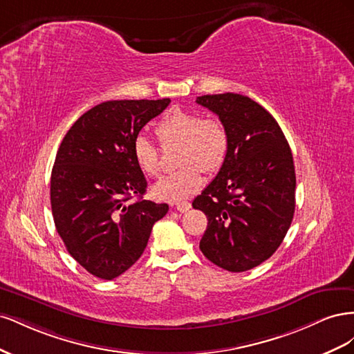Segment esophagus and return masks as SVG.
<instances>
[{"instance_id":"esophagus-1","label":"esophagus","mask_w":354,"mask_h":354,"mask_svg":"<svg viewBox=\"0 0 354 354\" xmlns=\"http://www.w3.org/2000/svg\"><path fill=\"white\" fill-rule=\"evenodd\" d=\"M174 207H176V209L180 211V212H186V211H189V208H190L192 205H190V202H187V201H178V202L174 203Z\"/></svg>"}]
</instances>
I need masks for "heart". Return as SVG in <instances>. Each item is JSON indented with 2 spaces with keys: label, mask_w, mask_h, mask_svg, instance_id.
Listing matches in <instances>:
<instances>
[{
  "label": "heart",
  "mask_w": 354,
  "mask_h": 354,
  "mask_svg": "<svg viewBox=\"0 0 354 354\" xmlns=\"http://www.w3.org/2000/svg\"><path fill=\"white\" fill-rule=\"evenodd\" d=\"M155 133L164 146L180 145L176 173L160 178L153 194L162 199H181L201 187L202 171L216 173L229 152V133L220 121L203 118L198 112L173 109L156 124ZM133 158L138 169L147 177H156L160 171L158 149L145 136L133 142Z\"/></svg>",
  "instance_id": "1"
}]
</instances>
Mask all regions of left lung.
I'll use <instances>...</instances> for the list:
<instances>
[{
	"mask_svg": "<svg viewBox=\"0 0 354 354\" xmlns=\"http://www.w3.org/2000/svg\"><path fill=\"white\" fill-rule=\"evenodd\" d=\"M229 133L218 174L192 205L205 212L202 254L229 272L254 269L279 248L295 209V168L279 124L242 94L201 95Z\"/></svg>",
	"mask_w": 354,
	"mask_h": 354,
	"instance_id": "left-lung-1",
	"label": "left lung"
}]
</instances>
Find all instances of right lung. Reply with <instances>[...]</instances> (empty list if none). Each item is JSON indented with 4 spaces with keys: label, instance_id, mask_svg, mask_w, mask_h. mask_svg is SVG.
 Returning <instances> with one entry per match:
<instances>
[{
    "label": "right lung",
    "instance_id": "obj_1",
    "mask_svg": "<svg viewBox=\"0 0 354 354\" xmlns=\"http://www.w3.org/2000/svg\"><path fill=\"white\" fill-rule=\"evenodd\" d=\"M162 100H111L80 116L63 137L51 171L50 199L57 233L85 270L112 281L140 259L168 203L143 199L145 174L133 142ZM133 196L138 201L130 203Z\"/></svg>",
    "mask_w": 354,
    "mask_h": 354
}]
</instances>
